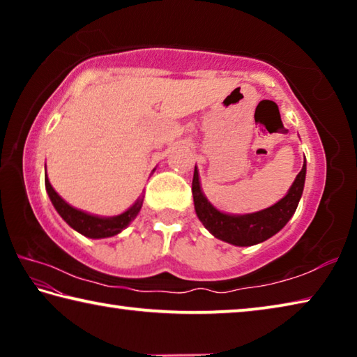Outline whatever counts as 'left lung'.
I'll list each match as a JSON object with an SVG mask.
<instances>
[{"instance_id": "obj_1", "label": "left lung", "mask_w": 357, "mask_h": 357, "mask_svg": "<svg viewBox=\"0 0 357 357\" xmlns=\"http://www.w3.org/2000/svg\"><path fill=\"white\" fill-rule=\"evenodd\" d=\"M305 181V162L302 165V170L296 176L291 189L288 190L285 197L279 203L268 209L259 211L255 214L245 215H228L217 211L211 204L206 197L203 195L200 189V181H198V172L195 168L192 181V195L195 203V211L198 219L203 222L215 238H219L225 243L233 245H255L258 243L274 236L277 231L287 225V222L291 219L298 203L301 200L302 190H304Z\"/></svg>"}]
</instances>
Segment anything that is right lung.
I'll use <instances>...</instances> for the list:
<instances>
[{
    "instance_id": "obj_1",
    "label": "right lung",
    "mask_w": 357,
    "mask_h": 357,
    "mask_svg": "<svg viewBox=\"0 0 357 357\" xmlns=\"http://www.w3.org/2000/svg\"><path fill=\"white\" fill-rule=\"evenodd\" d=\"M45 189L48 192V197L53 203V206L58 211V214L63 217V219L69 223V225L75 229V231L82 233L83 236L99 239V238H110L118 234L121 229H124L129 223L135 219L137 214L140 213L143 198L137 200V203L132 206L129 211H126L121 215L110 217V219H104V217H96L89 215L83 211H78L75 208L69 206L61 197L58 195L53 189L50 181L45 178Z\"/></svg>"
}]
</instances>
